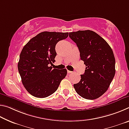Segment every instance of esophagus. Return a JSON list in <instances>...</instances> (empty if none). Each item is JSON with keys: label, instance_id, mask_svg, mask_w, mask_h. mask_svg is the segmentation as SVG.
I'll return each mask as SVG.
<instances>
[{"label": "esophagus", "instance_id": "obj_1", "mask_svg": "<svg viewBox=\"0 0 129 129\" xmlns=\"http://www.w3.org/2000/svg\"><path fill=\"white\" fill-rule=\"evenodd\" d=\"M67 72H68V73H72V72L68 71V70H67Z\"/></svg>", "mask_w": 129, "mask_h": 129}]
</instances>
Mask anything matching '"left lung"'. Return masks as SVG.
<instances>
[{"label": "left lung", "mask_w": 129, "mask_h": 129, "mask_svg": "<svg viewBox=\"0 0 129 129\" xmlns=\"http://www.w3.org/2000/svg\"><path fill=\"white\" fill-rule=\"evenodd\" d=\"M69 36L77 45L81 60L86 65L84 74L74 88L84 99H97L106 92L114 77L113 52L108 43L93 30L69 32Z\"/></svg>", "instance_id": "obj_1"}]
</instances>
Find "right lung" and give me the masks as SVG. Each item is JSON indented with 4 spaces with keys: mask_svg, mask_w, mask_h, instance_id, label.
Returning a JSON list of instances; mask_svg holds the SVG:
<instances>
[{
    "mask_svg": "<svg viewBox=\"0 0 129 129\" xmlns=\"http://www.w3.org/2000/svg\"><path fill=\"white\" fill-rule=\"evenodd\" d=\"M69 33L43 32L32 38L21 51L17 65L24 86L34 97L45 98L55 92L67 74L66 69H52L55 47Z\"/></svg>",
    "mask_w": 129,
    "mask_h": 129,
    "instance_id": "add662e5",
    "label": "right lung"
}]
</instances>
